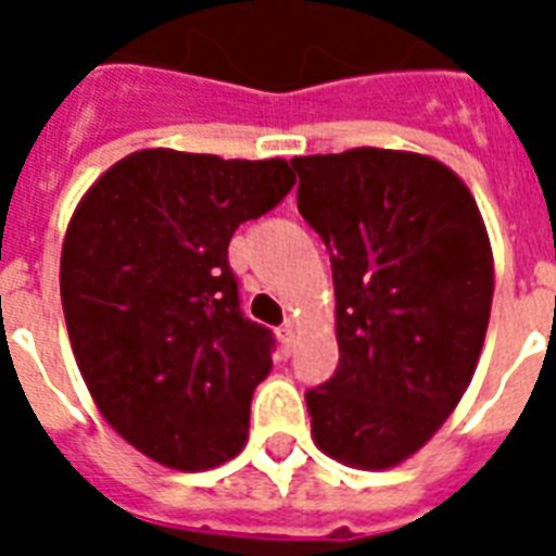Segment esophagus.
Returning <instances> with one entry per match:
<instances>
[{"mask_svg":"<svg viewBox=\"0 0 556 556\" xmlns=\"http://www.w3.org/2000/svg\"><path fill=\"white\" fill-rule=\"evenodd\" d=\"M279 346H282V352L286 355H291L296 346V331H294V323H286L282 329H279Z\"/></svg>","mask_w":556,"mask_h":556,"instance_id":"esophagus-1","label":"esophagus"}]
</instances>
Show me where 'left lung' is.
<instances>
[{"label":"left lung","instance_id":"obj_1","mask_svg":"<svg viewBox=\"0 0 556 556\" xmlns=\"http://www.w3.org/2000/svg\"><path fill=\"white\" fill-rule=\"evenodd\" d=\"M291 167L338 300V371L305 392L314 444L340 465L389 470L470 387L491 320V239L465 181L421 152L357 147Z\"/></svg>","mask_w":556,"mask_h":556}]
</instances>
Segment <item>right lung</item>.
I'll list each match as a JSON object with an SVG mask.
<instances>
[{
  "label": "right lung",
  "instance_id": "right-lung-1",
  "mask_svg": "<svg viewBox=\"0 0 556 556\" xmlns=\"http://www.w3.org/2000/svg\"><path fill=\"white\" fill-rule=\"evenodd\" d=\"M294 181L282 159L141 150L74 207L60 256L74 361L109 427L159 465L242 453L274 340L239 312L227 244Z\"/></svg>",
  "mask_w": 556,
  "mask_h": 556
}]
</instances>
